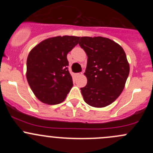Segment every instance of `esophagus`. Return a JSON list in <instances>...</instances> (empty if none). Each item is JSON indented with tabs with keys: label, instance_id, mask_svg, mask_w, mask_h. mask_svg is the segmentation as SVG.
Wrapping results in <instances>:
<instances>
[{
	"label": "esophagus",
	"instance_id": "obj_1",
	"mask_svg": "<svg viewBox=\"0 0 153 153\" xmlns=\"http://www.w3.org/2000/svg\"><path fill=\"white\" fill-rule=\"evenodd\" d=\"M82 75H83V73H77L76 74L77 77H81V76H82Z\"/></svg>",
	"mask_w": 153,
	"mask_h": 153
}]
</instances>
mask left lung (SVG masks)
Segmentation results:
<instances>
[{"instance_id":"obj_1","label":"left lung","mask_w":153,"mask_h":153,"mask_svg":"<svg viewBox=\"0 0 153 153\" xmlns=\"http://www.w3.org/2000/svg\"><path fill=\"white\" fill-rule=\"evenodd\" d=\"M79 45L88 58L84 72L87 84L81 88L84 101L96 108L109 106L123 92L129 73L124 49L101 36L81 37Z\"/></svg>"}]
</instances>
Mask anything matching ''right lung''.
<instances>
[{"mask_svg": "<svg viewBox=\"0 0 153 153\" xmlns=\"http://www.w3.org/2000/svg\"><path fill=\"white\" fill-rule=\"evenodd\" d=\"M80 37L56 36L32 48L27 61V79L34 95L49 105L63 102L73 86L67 55Z\"/></svg>", "mask_w": 153, "mask_h": 153, "instance_id": "obj_1", "label": "right lung"}]
</instances>
